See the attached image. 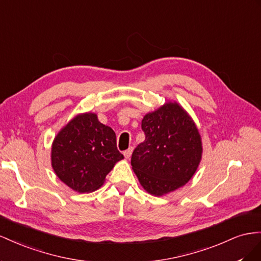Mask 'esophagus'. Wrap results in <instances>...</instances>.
<instances>
[{
	"mask_svg": "<svg viewBox=\"0 0 261 261\" xmlns=\"http://www.w3.org/2000/svg\"><path fill=\"white\" fill-rule=\"evenodd\" d=\"M132 152H133V147H129L128 150H125V151L123 152L124 158H125V159H130V156H131V154H132Z\"/></svg>",
	"mask_w": 261,
	"mask_h": 261,
	"instance_id": "1",
	"label": "esophagus"
}]
</instances>
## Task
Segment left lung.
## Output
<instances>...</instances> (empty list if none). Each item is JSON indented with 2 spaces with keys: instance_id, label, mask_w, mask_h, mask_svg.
<instances>
[{
  "instance_id": "1",
  "label": "left lung",
  "mask_w": 261,
  "mask_h": 261,
  "mask_svg": "<svg viewBox=\"0 0 261 261\" xmlns=\"http://www.w3.org/2000/svg\"><path fill=\"white\" fill-rule=\"evenodd\" d=\"M145 140L132 153L131 165L141 186L161 197L187 184L202 158L197 125L179 103L167 101L144 116Z\"/></svg>"
}]
</instances>
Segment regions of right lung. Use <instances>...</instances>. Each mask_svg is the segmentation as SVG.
Returning a JSON list of instances; mask_svg holds the SVG:
<instances>
[{
    "mask_svg": "<svg viewBox=\"0 0 261 261\" xmlns=\"http://www.w3.org/2000/svg\"><path fill=\"white\" fill-rule=\"evenodd\" d=\"M123 159L116 133L93 113L80 114L59 131L51 147V165L59 179L80 193L101 187L115 164Z\"/></svg>",
    "mask_w": 261,
    "mask_h": 261,
    "instance_id": "add662e5",
    "label": "right lung"
}]
</instances>
